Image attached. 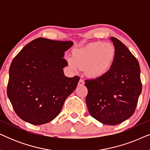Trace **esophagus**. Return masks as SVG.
<instances>
[{"label":"esophagus","mask_w":150,"mask_h":150,"mask_svg":"<svg viewBox=\"0 0 150 150\" xmlns=\"http://www.w3.org/2000/svg\"><path fill=\"white\" fill-rule=\"evenodd\" d=\"M84 84H85V82H84L82 79H81L79 81V84H78V85H79V86H83Z\"/></svg>","instance_id":"esophagus-1"}]
</instances>
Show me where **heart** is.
<instances>
[{
    "label": "heart",
    "mask_w": 150,
    "mask_h": 150,
    "mask_svg": "<svg viewBox=\"0 0 150 150\" xmlns=\"http://www.w3.org/2000/svg\"><path fill=\"white\" fill-rule=\"evenodd\" d=\"M116 58V50L110 43L93 42L81 48L72 50V57H68L67 62L73 71L83 69L90 79H100L108 74Z\"/></svg>",
    "instance_id": "heart-1"
}]
</instances>
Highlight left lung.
Instances as JSON below:
<instances>
[{
  "label": "left lung",
  "mask_w": 150,
  "mask_h": 150,
  "mask_svg": "<svg viewBox=\"0 0 150 150\" xmlns=\"http://www.w3.org/2000/svg\"><path fill=\"white\" fill-rule=\"evenodd\" d=\"M116 50L112 68L104 76L86 80L88 110L96 120L115 126L130 118L136 109L142 90L140 66L129 49L110 38Z\"/></svg>",
  "instance_id": "left-lung-1"
}]
</instances>
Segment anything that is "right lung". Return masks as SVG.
I'll return each mask as SVG.
<instances>
[{
	"instance_id": "1",
	"label": "right lung",
	"mask_w": 150,
	"mask_h": 150,
	"mask_svg": "<svg viewBox=\"0 0 150 150\" xmlns=\"http://www.w3.org/2000/svg\"><path fill=\"white\" fill-rule=\"evenodd\" d=\"M70 41L39 38L26 44L9 67L7 96L20 118L33 125L50 122L60 113L80 78L66 77L65 52Z\"/></svg>"
}]
</instances>
